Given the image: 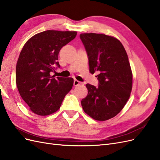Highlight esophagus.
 <instances>
[{
	"instance_id": "obj_1",
	"label": "esophagus",
	"mask_w": 160,
	"mask_h": 160,
	"mask_svg": "<svg viewBox=\"0 0 160 160\" xmlns=\"http://www.w3.org/2000/svg\"><path fill=\"white\" fill-rule=\"evenodd\" d=\"M81 84V83L80 81H77V80H74V82H73V85L74 86H78V85H79Z\"/></svg>"
}]
</instances>
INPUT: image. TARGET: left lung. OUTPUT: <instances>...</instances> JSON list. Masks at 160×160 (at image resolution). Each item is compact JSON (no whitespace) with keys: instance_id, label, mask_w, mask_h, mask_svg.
I'll return each mask as SVG.
<instances>
[{"instance_id":"8db88e82","label":"left lung","mask_w":160,"mask_h":160,"mask_svg":"<svg viewBox=\"0 0 160 160\" xmlns=\"http://www.w3.org/2000/svg\"><path fill=\"white\" fill-rule=\"evenodd\" d=\"M80 38L88 54L90 72H99L98 87L86 85L88 94L81 100L82 108L95 120H108L122 110L132 91L128 56L122 42L113 37L82 33Z\"/></svg>"}]
</instances>
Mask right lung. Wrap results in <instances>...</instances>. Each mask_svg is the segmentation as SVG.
I'll use <instances>...</instances> for the list:
<instances>
[{"label":"right lung","instance_id":"add662e5","mask_svg":"<svg viewBox=\"0 0 160 160\" xmlns=\"http://www.w3.org/2000/svg\"><path fill=\"white\" fill-rule=\"evenodd\" d=\"M77 35L76 31L48 30L28 39L16 67V83L22 99L34 113L51 115L59 109L72 89L73 79L51 75L57 67L61 48Z\"/></svg>","mask_w":160,"mask_h":160}]
</instances>
